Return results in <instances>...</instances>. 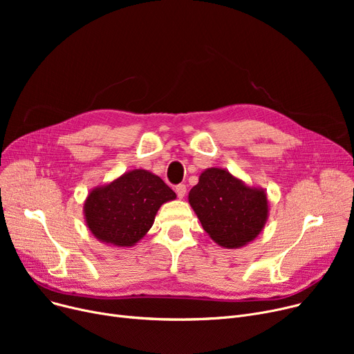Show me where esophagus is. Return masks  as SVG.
<instances>
[{
  "mask_svg": "<svg viewBox=\"0 0 354 354\" xmlns=\"http://www.w3.org/2000/svg\"><path fill=\"white\" fill-rule=\"evenodd\" d=\"M175 191H176V195H178V198H179V199H182L185 195H187V187H185L183 183H180V185H176Z\"/></svg>",
  "mask_w": 354,
  "mask_h": 354,
  "instance_id": "34e87169",
  "label": "esophagus"
}]
</instances>
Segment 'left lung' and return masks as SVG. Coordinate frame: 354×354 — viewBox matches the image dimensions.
Segmentation results:
<instances>
[{
  "instance_id": "obj_1",
  "label": "left lung",
  "mask_w": 354,
  "mask_h": 354,
  "mask_svg": "<svg viewBox=\"0 0 354 354\" xmlns=\"http://www.w3.org/2000/svg\"><path fill=\"white\" fill-rule=\"evenodd\" d=\"M188 201L214 243L230 250L252 243L264 230L270 214L263 188L250 187L222 167L203 171Z\"/></svg>"
}]
</instances>
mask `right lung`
Here are the masks:
<instances>
[{"label": "right lung", "mask_w": 354, "mask_h": 354, "mask_svg": "<svg viewBox=\"0 0 354 354\" xmlns=\"http://www.w3.org/2000/svg\"><path fill=\"white\" fill-rule=\"evenodd\" d=\"M174 199L176 194L158 175L133 169L91 189L83 214L88 231L100 243L130 248L152 228L163 203Z\"/></svg>", "instance_id": "obj_1"}]
</instances>
